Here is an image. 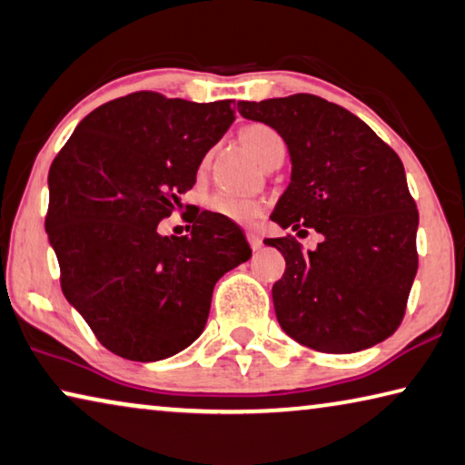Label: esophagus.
I'll return each instance as SVG.
<instances>
[{
	"instance_id": "1",
	"label": "esophagus",
	"mask_w": 465,
	"mask_h": 465,
	"mask_svg": "<svg viewBox=\"0 0 465 465\" xmlns=\"http://www.w3.org/2000/svg\"><path fill=\"white\" fill-rule=\"evenodd\" d=\"M246 238H248V244H250V248H252V250H261L262 248V238L256 232H248Z\"/></svg>"
}]
</instances>
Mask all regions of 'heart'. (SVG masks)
<instances>
[{
  "instance_id": "obj_1",
  "label": "heart",
  "mask_w": 465,
  "mask_h": 465,
  "mask_svg": "<svg viewBox=\"0 0 465 465\" xmlns=\"http://www.w3.org/2000/svg\"><path fill=\"white\" fill-rule=\"evenodd\" d=\"M240 138L248 146V151L259 159L262 167L275 163L279 159L283 161L285 157L287 149L282 134L275 128L267 126V124H250V126L240 132ZM209 209L221 217L235 221V223H252L262 213V206L259 203L225 193L211 196Z\"/></svg>"
}]
</instances>
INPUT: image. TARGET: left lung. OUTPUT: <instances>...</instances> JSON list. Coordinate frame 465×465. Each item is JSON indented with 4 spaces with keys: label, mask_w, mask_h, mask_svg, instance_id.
<instances>
[{
    "label": "left lung",
    "mask_w": 465,
    "mask_h": 465,
    "mask_svg": "<svg viewBox=\"0 0 465 465\" xmlns=\"http://www.w3.org/2000/svg\"><path fill=\"white\" fill-rule=\"evenodd\" d=\"M242 117L275 128L292 157V180L271 221L319 232L302 250L267 238L285 259L272 285L282 329L325 353H353L393 335L418 271V211L401 159L348 109L314 94L240 101Z\"/></svg>",
    "instance_id": "8db88e82"
}]
</instances>
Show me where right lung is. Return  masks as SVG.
Segmentation results:
<instances>
[{
	"instance_id": "add662e5",
	"label": "right lung",
	"mask_w": 465,
	"mask_h": 465,
	"mask_svg": "<svg viewBox=\"0 0 465 465\" xmlns=\"http://www.w3.org/2000/svg\"><path fill=\"white\" fill-rule=\"evenodd\" d=\"M233 114V101L132 93L88 114L51 163L45 230L62 292L117 356L157 362L186 350L204 331L213 287L252 256L217 213H198L182 238L157 232Z\"/></svg>"
}]
</instances>
